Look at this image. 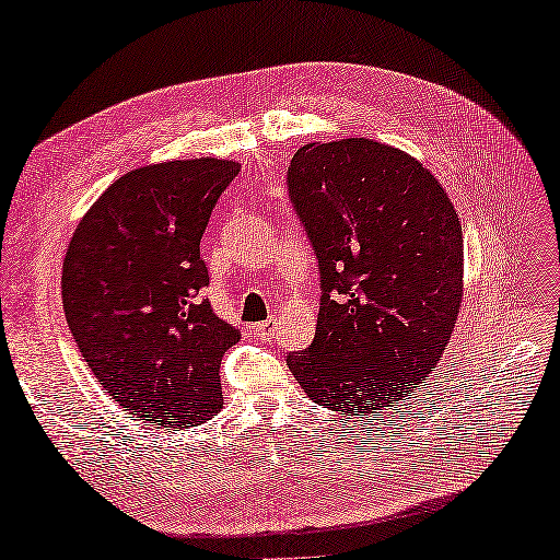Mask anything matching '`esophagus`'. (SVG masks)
Returning a JSON list of instances; mask_svg holds the SVG:
<instances>
[{"mask_svg": "<svg viewBox=\"0 0 560 560\" xmlns=\"http://www.w3.org/2000/svg\"><path fill=\"white\" fill-rule=\"evenodd\" d=\"M276 327H278V319H266V322H259V325L254 329H257L259 336H270L276 331Z\"/></svg>", "mask_w": 560, "mask_h": 560, "instance_id": "1", "label": "esophagus"}]
</instances>
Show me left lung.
I'll use <instances>...</instances> for the list:
<instances>
[{
  "label": "left lung",
  "instance_id": "8db88e82",
  "mask_svg": "<svg viewBox=\"0 0 560 560\" xmlns=\"http://www.w3.org/2000/svg\"><path fill=\"white\" fill-rule=\"evenodd\" d=\"M319 266V313L287 366L315 404L381 413L432 374L463 303V226L439 179L366 138L303 144L287 173Z\"/></svg>",
  "mask_w": 560,
  "mask_h": 560
}]
</instances>
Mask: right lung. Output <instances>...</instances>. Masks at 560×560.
I'll return each mask as SVG.
<instances>
[{
  "label": "right lung",
  "instance_id": "1",
  "mask_svg": "<svg viewBox=\"0 0 560 560\" xmlns=\"http://www.w3.org/2000/svg\"><path fill=\"white\" fill-rule=\"evenodd\" d=\"M235 161H167L118 177L81 219L62 306L93 376L130 418L191 428L222 409L219 364L241 331L200 299V238Z\"/></svg>",
  "mask_w": 560,
  "mask_h": 560
}]
</instances>
